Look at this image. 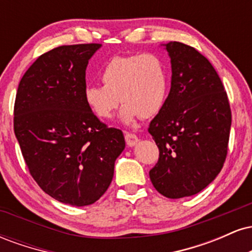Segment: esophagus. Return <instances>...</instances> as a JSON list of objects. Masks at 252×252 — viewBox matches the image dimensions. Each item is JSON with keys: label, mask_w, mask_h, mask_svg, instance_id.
I'll list each match as a JSON object with an SVG mask.
<instances>
[{"label": "esophagus", "mask_w": 252, "mask_h": 252, "mask_svg": "<svg viewBox=\"0 0 252 252\" xmlns=\"http://www.w3.org/2000/svg\"><path fill=\"white\" fill-rule=\"evenodd\" d=\"M124 137H126V142L129 147H134L138 142V137L132 132H124Z\"/></svg>", "instance_id": "34e87169"}]
</instances>
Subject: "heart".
I'll list each match as a JSON object with an SVG mask.
<instances>
[{
    "label": "heart",
    "instance_id": "b5f03b06",
    "mask_svg": "<svg viewBox=\"0 0 252 252\" xmlns=\"http://www.w3.org/2000/svg\"><path fill=\"white\" fill-rule=\"evenodd\" d=\"M103 85H88L84 98L97 117L106 120L123 104L121 117L131 123L138 116H155L168 91V70L163 59L153 52L112 57L100 71Z\"/></svg>",
    "mask_w": 252,
    "mask_h": 252
}]
</instances>
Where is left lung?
<instances>
[{"mask_svg": "<svg viewBox=\"0 0 252 252\" xmlns=\"http://www.w3.org/2000/svg\"><path fill=\"white\" fill-rule=\"evenodd\" d=\"M172 84L148 131L158 148L149 170L160 194L179 199L199 193L219 174L227 155L231 109L220 78L195 48L170 41Z\"/></svg>", "mask_w": 252, "mask_h": 252, "instance_id": "8db88e82", "label": "left lung"}]
</instances>
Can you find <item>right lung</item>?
I'll list each match as a JSON object with an SVG mask.
<instances>
[{
    "mask_svg": "<svg viewBox=\"0 0 252 252\" xmlns=\"http://www.w3.org/2000/svg\"><path fill=\"white\" fill-rule=\"evenodd\" d=\"M100 43L65 45L26 71L14 104V132L43 192L73 206L94 204L114 176L123 132L100 122L84 98L86 66Z\"/></svg>",
    "mask_w": 252,
    "mask_h": 252,
    "instance_id": "obj_1",
    "label": "right lung"
}]
</instances>
